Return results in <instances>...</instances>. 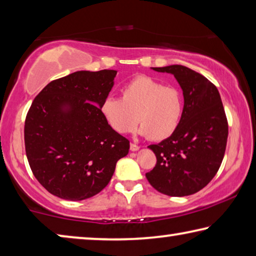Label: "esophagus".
Wrapping results in <instances>:
<instances>
[{"instance_id": "34e87169", "label": "esophagus", "mask_w": 256, "mask_h": 256, "mask_svg": "<svg viewBox=\"0 0 256 256\" xmlns=\"http://www.w3.org/2000/svg\"><path fill=\"white\" fill-rule=\"evenodd\" d=\"M140 147L138 144H130V150H131V152H136L138 149H139Z\"/></svg>"}]
</instances>
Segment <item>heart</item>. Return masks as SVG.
<instances>
[{
  "label": "heart",
  "mask_w": 256,
  "mask_h": 256,
  "mask_svg": "<svg viewBox=\"0 0 256 256\" xmlns=\"http://www.w3.org/2000/svg\"><path fill=\"white\" fill-rule=\"evenodd\" d=\"M122 98L108 96L101 112L109 128L120 134L131 133L138 122L141 134L149 140L162 141L179 126L184 101L179 90L152 77L138 76L122 88Z\"/></svg>",
  "instance_id": "obj_1"
}]
</instances>
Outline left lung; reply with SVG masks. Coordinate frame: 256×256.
Returning a JSON list of instances; mask_svg holds the SVG:
<instances>
[{
    "mask_svg": "<svg viewBox=\"0 0 256 256\" xmlns=\"http://www.w3.org/2000/svg\"><path fill=\"white\" fill-rule=\"evenodd\" d=\"M152 70L174 75L184 106L176 131L148 147L157 162L146 178L162 194L189 196L208 186L220 168L228 139L224 108L216 85L200 72L181 64Z\"/></svg>",
    "mask_w": 256,
    "mask_h": 256,
    "instance_id": "8db88e82",
    "label": "left lung"
}]
</instances>
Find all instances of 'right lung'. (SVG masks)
<instances>
[{
    "label": "right lung",
    "mask_w": 256,
    "mask_h": 256,
    "mask_svg": "<svg viewBox=\"0 0 256 256\" xmlns=\"http://www.w3.org/2000/svg\"><path fill=\"white\" fill-rule=\"evenodd\" d=\"M116 70H80L54 80L35 96L25 120L34 176L54 196L83 200L99 194L126 156L130 141L109 128L101 104Z\"/></svg>",
    "instance_id": "right-lung-1"
}]
</instances>
